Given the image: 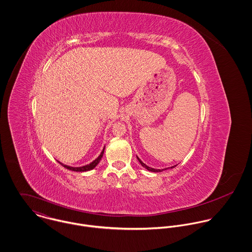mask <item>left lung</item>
Masks as SVG:
<instances>
[{
    "label": "left lung",
    "instance_id": "8db88e82",
    "mask_svg": "<svg viewBox=\"0 0 252 252\" xmlns=\"http://www.w3.org/2000/svg\"><path fill=\"white\" fill-rule=\"evenodd\" d=\"M137 158H138V160H139V162H140V163H141V164H142V166H143V167H144V168H145V169H147V170H148V171H150V172H161V170H156V169H152V168H150V167H148V166H146V165H145V164H144V163H143V162H142V161H141V159H140V158H139V157H138V156H137ZM175 167H176V166H174V167H171V168H175Z\"/></svg>",
    "mask_w": 252,
    "mask_h": 252
}]
</instances>
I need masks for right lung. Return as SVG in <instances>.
Segmentation results:
<instances>
[{
	"mask_svg": "<svg viewBox=\"0 0 252 252\" xmlns=\"http://www.w3.org/2000/svg\"><path fill=\"white\" fill-rule=\"evenodd\" d=\"M104 151H105V148L103 149V151H102V153L100 154V156L97 158V159H95L92 163H90L89 165H86V166H83V167H77V168H73V167H69V166H66V165H63L62 163H60L64 168H66V169H68V170H71V171H74V172H86V171H90V170H92V169H94L97 165H98V163L100 162V160L102 159V157H103V154H104Z\"/></svg>",
	"mask_w": 252,
	"mask_h": 252,
	"instance_id": "1",
	"label": "right lung"
}]
</instances>
